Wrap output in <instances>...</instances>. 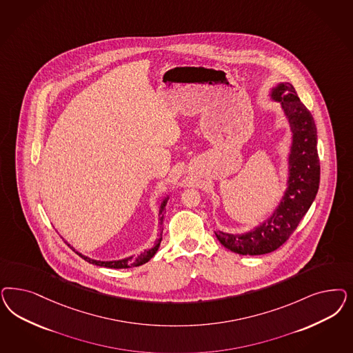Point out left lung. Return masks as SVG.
I'll return each mask as SVG.
<instances>
[{
    "instance_id": "left-lung-1",
    "label": "left lung",
    "mask_w": 353,
    "mask_h": 353,
    "mask_svg": "<svg viewBox=\"0 0 353 353\" xmlns=\"http://www.w3.org/2000/svg\"><path fill=\"white\" fill-rule=\"evenodd\" d=\"M270 97L281 103L292 131L287 190L273 214L260 226L241 235L216 232V239L223 247L244 256L270 253L285 244L319 192L317 128L312 114L290 83H279L270 92Z\"/></svg>"
}]
</instances>
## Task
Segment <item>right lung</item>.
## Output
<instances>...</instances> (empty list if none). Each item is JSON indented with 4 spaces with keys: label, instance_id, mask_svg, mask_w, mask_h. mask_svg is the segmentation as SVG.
<instances>
[{
    "label": "right lung",
    "instance_id": "add662e5",
    "mask_svg": "<svg viewBox=\"0 0 353 353\" xmlns=\"http://www.w3.org/2000/svg\"><path fill=\"white\" fill-rule=\"evenodd\" d=\"M168 200H169V197H165V200L161 203V206H159V235H161V236H159V239L156 240L154 245H153L150 250H144V252L140 253L139 256H130V257H125L123 260H118V261H97V260H93V259H90V257L81 254L79 252H77L70 244H68V245L71 250H75V253L79 254L83 260L90 262V263H93V265H97V266H105V268H110V269H127V268L140 266V265L148 262L149 260L156 254V252L159 250V244H161V240H162V230H163V228H162V223H163V219H165V218H163V214H165V206L168 204Z\"/></svg>",
    "mask_w": 353,
    "mask_h": 353
}]
</instances>
